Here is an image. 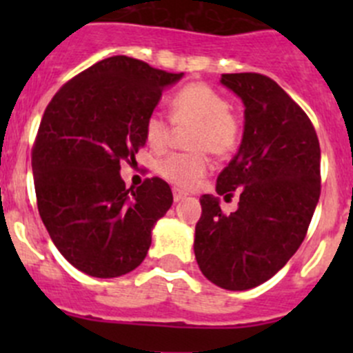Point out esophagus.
Segmentation results:
<instances>
[{
    "mask_svg": "<svg viewBox=\"0 0 353 353\" xmlns=\"http://www.w3.org/2000/svg\"><path fill=\"white\" fill-rule=\"evenodd\" d=\"M172 196H174V201H181V199L186 198V193H184V191H181V190H174Z\"/></svg>",
    "mask_w": 353,
    "mask_h": 353,
    "instance_id": "34e87169",
    "label": "esophagus"
}]
</instances>
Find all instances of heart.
Instances as JSON below:
<instances>
[{
  "instance_id": "b5f03b06",
  "label": "heart",
  "mask_w": 353,
  "mask_h": 353,
  "mask_svg": "<svg viewBox=\"0 0 353 353\" xmlns=\"http://www.w3.org/2000/svg\"><path fill=\"white\" fill-rule=\"evenodd\" d=\"M170 114L177 128H190L188 154H170L157 163V172L179 190L196 186L208 170V154L227 157L241 140L239 117L220 92L210 85L188 83L174 94ZM172 123L160 112L148 114L143 133L148 147L155 152L165 150L172 138Z\"/></svg>"
}]
</instances>
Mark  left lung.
Segmentation results:
<instances>
[{
  "mask_svg": "<svg viewBox=\"0 0 353 353\" xmlns=\"http://www.w3.org/2000/svg\"><path fill=\"white\" fill-rule=\"evenodd\" d=\"M222 83L244 102L239 152L216 177V193L203 194L194 256L203 275L227 290H248L287 265L307 234L321 193V150L301 105L272 78L225 73Z\"/></svg>",
  "mask_w": 353,
  "mask_h": 353,
  "instance_id": "8db88e82",
  "label": "left lung"
}]
</instances>
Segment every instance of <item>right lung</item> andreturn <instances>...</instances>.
I'll use <instances>...</instances> for the list:
<instances>
[{
    "label": "right lung",
    "mask_w": 353,
    "mask_h": 353,
    "mask_svg": "<svg viewBox=\"0 0 353 353\" xmlns=\"http://www.w3.org/2000/svg\"><path fill=\"white\" fill-rule=\"evenodd\" d=\"M183 73L112 56L68 80L42 116L32 170L37 208L58 251L97 279L130 273L172 205L160 177L128 190L121 162L145 147V119Z\"/></svg>",
    "instance_id": "right-lung-1"
}]
</instances>
